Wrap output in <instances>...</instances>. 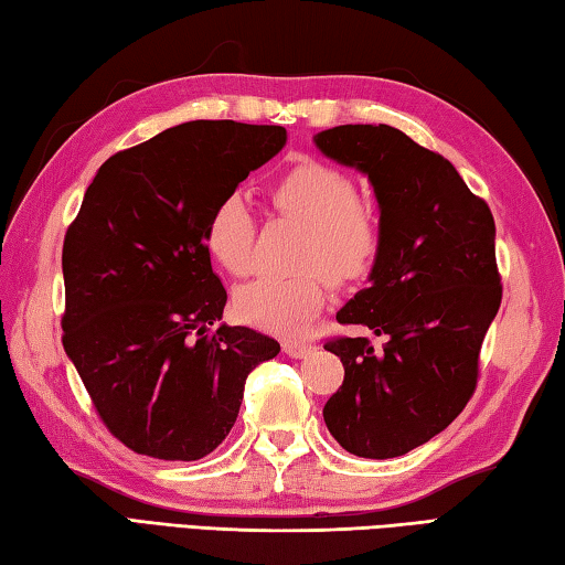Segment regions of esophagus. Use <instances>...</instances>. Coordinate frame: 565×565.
I'll list each match as a JSON object with an SVG mask.
<instances>
[{
  "mask_svg": "<svg viewBox=\"0 0 565 565\" xmlns=\"http://www.w3.org/2000/svg\"><path fill=\"white\" fill-rule=\"evenodd\" d=\"M282 351L287 356H292V359H305V356H310L312 351H315V347L312 344H305V342H285L282 344Z\"/></svg>",
  "mask_w": 565,
  "mask_h": 565,
  "instance_id": "obj_1",
  "label": "esophagus"
}]
</instances>
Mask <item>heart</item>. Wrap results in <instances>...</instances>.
<instances>
[{
	"label": "heart",
	"mask_w": 565,
	"mask_h": 565,
	"mask_svg": "<svg viewBox=\"0 0 565 565\" xmlns=\"http://www.w3.org/2000/svg\"><path fill=\"white\" fill-rule=\"evenodd\" d=\"M278 214L307 228L300 250V275L258 278L238 287L233 310L238 319L265 332L297 337L310 327L324 305V285L315 270L332 282L356 280L374 263L381 243L379 221L356 186L339 169L302 159L270 184ZM253 214L246 199L231 194L211 211L206 250L218 268L233 278L253 270Z\"/></svg>",
	"instance_id": "obj_1"
}]
</instances>
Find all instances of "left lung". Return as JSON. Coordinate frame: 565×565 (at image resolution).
Returning a JSON list of instances; mask_svg holds the SVG:
<instances>
[{
    "label": "left lung",
    "mask_w": 565,
    "mask_h": 565,
    "mask_svg": "<svg viewBox=\"0 0 565 565\" xmlns=\"http://www.w3.org/2000/svg\"><path fill=\"white\" fill-rule=\"evenodd\" d=\"M319 152L369 179L379 253L369 287L337 312L383 339L329 342L344 383L322 411L356 457L388 460L443 433L477 383V359L502 302L494 218L448 159L391 125H339L312 137Z\"/></svg>",
    "instance_id": "8db88e82"
}]
</instances>
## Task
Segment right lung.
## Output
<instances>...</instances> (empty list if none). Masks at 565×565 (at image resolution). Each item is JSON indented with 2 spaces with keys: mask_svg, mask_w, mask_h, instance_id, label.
<instances>
[{
  "mask_svg": "<svg viewBox=\"0 0 565 565\" xmlns=\"http://www.w3.org/2000/svg\"><path fill=\"white\" fill-rule=\"evenodd\" d=\"M287 142L285 127L191 120L113 154L63 241V349L103 423L157 460L226 440L250 371L280 344L218 324L206 223Z\"/></svg>",
  "mask_w": 565,
  "mask_h": 565,
  "instance_id": "obj_1",
  "label": "right lung"
}]
</instances>
